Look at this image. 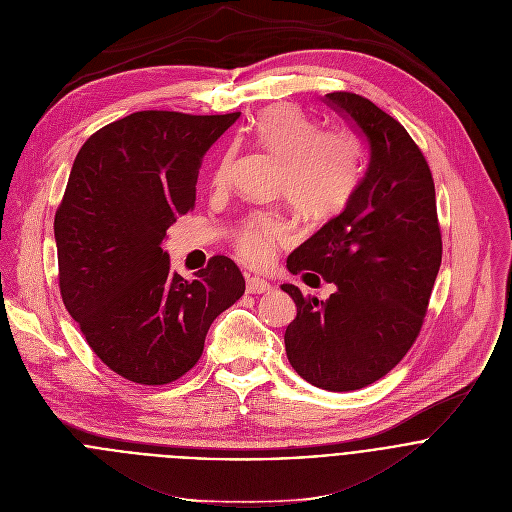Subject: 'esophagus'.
I'll return each instance as SVG.
<instances>
[{"mask_svg": "<svg viewBox=\"0 0 512 512\" xmlns=\"http://www.w3.org/2000/svg\"><path fill=\"white\" fill-rule=\"evenodd\" d=\"M246 290H248L250 294H262V292H270V290H272V284L266 282L264 278L248 276V280H246Z\"/></svg>", "mask_w": 512, "mask_h": 512, "instance_id": "34e87169", "label": "esophagus"}]
</instances>
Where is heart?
Here are the masks:
<instances>
[{
  "mask_svg": "<svg viewBox=\"0 0 512 512\" xmlns=\"http://www.w3.org/2000/svg\"><path fill=\"white\" fill-rule=\"evenodd\" d=\"M254 143L280 161V193L309 220L339 214L359 179V149L343 131H321L317 121L290 105L262 111L250 127ZM234 153H226L216 169L214 185L228 181ZM292 238L288 222L272 212L252 214L236 232L238 254L256 266L272 262L276 248Z\"/></svg>",
  "mask_w": 512,
  "mask_h": 512,
  "instance_id": "1",
  "label": "heart"
}]
</instances>
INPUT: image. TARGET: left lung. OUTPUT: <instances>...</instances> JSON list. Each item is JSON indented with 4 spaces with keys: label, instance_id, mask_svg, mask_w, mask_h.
<instances>
[{
    "label": "left lung",
    "instance_id": "obj_1",
    "mask_svg": "<svg viewBox=\"0 0 512 512\" xmlns=\"http://www.w3.org/2000/svg\"><path fill=\"white\" fill-rule=\"evenodd\" d=\"M327 105L353 123L369 165L345 210L286 260L292 274H321L337 290L323 302L282 284L296 304L284 345L292 369L329 391L387 375L420 335L442 264L432 171L393 117L353 92Z\"/></svg>",
    "mask_w": 512,
    "mask_h": 512
}]
</instances>
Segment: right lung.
Returning <instances> with one entry per match:
<instances>
[{
	"mask_svg": "<svg viewBox=\"0 0 512 512\" xmlns=\"http://www.w3.org/2000/svg\"><path fill=\"white\" fill-rule=\"evenodd\" d=\"M238 117L139 111L98 129L74 159L54 218L60 294L96 357L129 381L185 375L246 290L228 256L185 280L161 248L195 206L203 155Z\"/></svg>",
	"mask_w": 512,
	"mask_h": 512,
	"instance_id": "obj_1",
	"label": "right lung"
}]
</instances>
